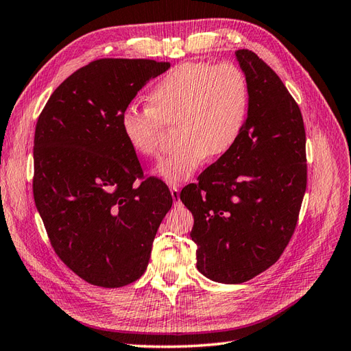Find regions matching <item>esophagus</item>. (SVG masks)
I'll list each match as a JSON object with an SVG mask.
<instances>
[{
	"mask_svg": "<svg viewBox=\"0 0 351 351\" xmlns=\"http://www.w3.org/2000/svg\"><path fill=\"white\" fill-rule=\"evenodd\" d=\"M170 193H172L175 204L181 203V199H179V186H178V185H172V186H170Z\"/></svg>",
	"mask_w": 351,
	"mask_h": 351,
	"instance_id": "1",
	"label": "esophagus"
}]
</instances>
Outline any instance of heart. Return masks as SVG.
<instances>
[{
    "label": "heart",
    "mask_w": 351,
    "mask_h": 351,
    "mask_svg": "<svg viewBox=\"0 0 351 351\" xmlns=\"http://www.w3.org/2000/svg\"><path fill=\"white\" fill-rule=\"evenodd\" d=\"M247 110V80L237 65L184 64L151 87L147 108H125L120 128L138 156L158 157L166 125L178 123L182 142L158 165L157 175L169 184H179L190 179L210 156H223L234 147Z\"/></svg>",
    "instance_id": "heart-1"
}]
</instances>
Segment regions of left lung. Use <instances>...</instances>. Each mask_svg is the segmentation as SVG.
I'll use <instances>...</instances> for the list:
<instances>
[{
  "instance_id": "left-lung-1",
  "label": "left lung",
  "mask_w": 351,
  "mask_h": 351,
  "mask_svg": "<svg viewBox=\"0 0 351 351\" xmlns=\"http://www.w3.org/2000/svg\"><path fill=\"white\" fill-rule=\"evenodd\" d=\"M236 56L249 87L243 132L179 194L194 217L197 269L227 285L250 280L282 256L307 188L298 104L254 51L241 49Z\"/></svg>"
}]
</instances>
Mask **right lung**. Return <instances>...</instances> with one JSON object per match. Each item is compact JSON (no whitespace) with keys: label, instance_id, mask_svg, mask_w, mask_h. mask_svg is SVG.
<instances>
[{"label":"right lung","instance_id":"obj_1","mask_svg":"<svg viewBox=\"0 0 351 351\" xmlns=\"http://www.w3.org/2000/svg\"><path fill=\"white\" fill-rule=\"evenodd\" d=\"M169 62L104 58L77 69L38 117L32 191L51 247L90 285L120 287L145 273L172 208L169 186L143 170L120 117Z\"/></svg>","mask_w":351,"mask_h":351}]
</instances>
